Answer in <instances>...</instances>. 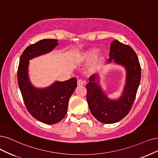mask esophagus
Returning a JSON list of instances; mask_svg holds the SVG:
<instances>
[{"instance_id": "1", "label": "esophagus", "mask_w": 158, "mask_h": 158, "mask_svg": "<svg viewBox=\"0 0 158 158\" xmlns=\"http://www.w3.org/2000/svg\"><path fill=\"white\" fill-rule=\"evenodd\" d=\"M85 83V81H82V80H81V79H79V80L77 81V85H78V86L83 85Z\"/></svg>"}]
</instances>
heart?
<instances>
[{
	"label": "heart",
	"mask_w": 158,
	"mask_h": 158,
	"mask_svg": "<svg viewBox=\"0 0 158 158\" xmlns=\"http://www.w3.org/2000/svg\"><path fill=\"white\" fill-rule=\"evenodd\" d=\"M98 52V49H92L84 51L79 55L77 60L79 62L83 63L87 62L91 60L95 56ZM103 60V56L102 55H99L96 56L94 60H93L89 64V71L91 73L95 72L97 70L100 68L101 64Z\"/></svg>",
	"instance_id": "1"
}]
</instances>
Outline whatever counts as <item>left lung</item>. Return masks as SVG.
<instances>
[{"label": "left lung", "mask_w": 158, "mask_h": 158, "mask_svg": "<svg viewBox=\"0 0 158 158\" xmlns=\"http://www.w3.org/2000/svg\"><path fill=\"white\" fill-rule=\"evenodd\" d=\"M123 66L126 71V84L122 96L110 100L99 85L98 75H92L86 88V100L92 115L104 124L116 123L129 113L141 81V68L135 52L130 46L114 40L110 44L108 63Z\"/></svg>", "instance_id": "obj_1"}]
</instances>
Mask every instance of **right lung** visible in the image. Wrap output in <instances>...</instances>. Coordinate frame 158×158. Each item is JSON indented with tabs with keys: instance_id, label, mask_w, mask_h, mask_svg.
<instances>
[{
	"instance_id": "obj_1",
	"label": "right lung",
	"mask_w": 158,
	"mask_h": 158,
	"mask_svg": "<svg viewBox=\"0 0 158 158\" xmlns=\"http://www.w3.org/2000/svg\"><path fill=\"white\" fill-rule=\"evenodd\" d=\"M57 40L44 39L28 46L22 53L17 70V81L25 106L36 120L46 124L61 121L67 113L70 97L77 87V79L56 81L44 89L34 87L28 75L29 60L52 51Z\"/></svg>"
}]
</instances>
